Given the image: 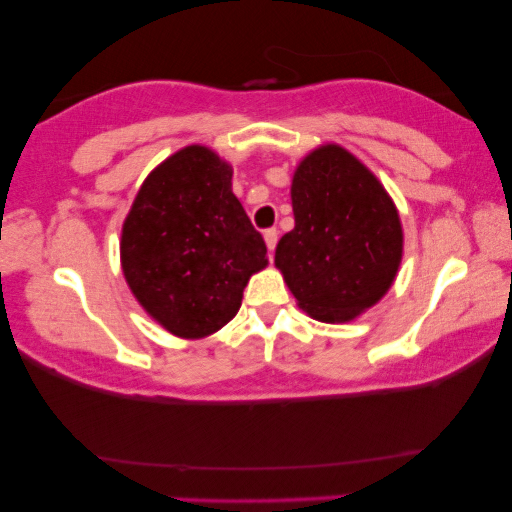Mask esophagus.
<instances>
[{
  "mask_svg": "<svg viewBox=\"0 0 512 512\" xmlns=\"http://www.w3.org/2000/svg\"><path fill=\"white\" fill-rule=\"evenodd\" d=\"M263 237H265V244H268V251H270V256H272V251H275L277 240H279L277 228H268V230H265V233H263Z\"/></svg>",
  "mask_w": 512,
  "mask_h": 512,
  "instance_id": "esophagus-1",
  "label": "esophagus"
}]
</instances>
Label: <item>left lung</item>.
<instances>
[{"instance_id": "1", "label": "left lung", "mask_w": 512, "mask_h": 512, "mask_svg": "<svg viewBox=\"0 0 512 512\" xmlns=\"http://www.w3.org/2000/svg\"><path fill=\"white\" fill-rule=\"evenodd\" d=\"M291 202L296 226L279 240L275 265L298 305L319 321H349L375 305L403 251L401 221L380 181L328 144L298 165Z\"/></svg>"}]
</instances>
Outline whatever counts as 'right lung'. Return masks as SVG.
<instances>
[{"label": "right lung", "mask_w": 512, "mask_h": 512, "mask_svg": "<svg viewBox=\"0 0 512 512\" xmlns=\"http://www.w3.org/2000/svg\"><path fill=\"white\" fill-rule=\"evenodd\" d=\"M230 179L214 151L186 146L149 174L123 223V275L144 310L179 338L226 326L249 277L268 265L263 235Z\"/></svg>", "instance_id": "right-lung-1"}]
</instances>
